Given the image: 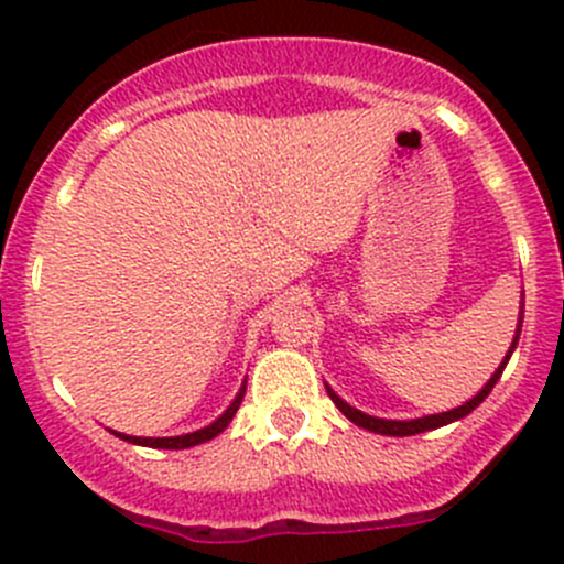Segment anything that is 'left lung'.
I'll use <instances>...</instances> for the list:
<instances>
[{
  "mask_svg": "<svg viewBox=\"0 0 564 564\" xmlns=\"http://www.w3.org/2000/svg\"><path fill=\"white\" fill-rule=\"evenodd\" d=\"M521 322H524V311H521L519 327H516V335H513V344H510L508 355H505V360L499 362V368H497V371L491 373V379H488V382L482 384V390L477 392L475 398H469V401H466V403H460V406L451 409V412H440V414H425V417H414V420H384V417H373V414H366V412H360V409L349 406V403H346L344 398H340V395H335V390L329 388V384H324V388H327V395L333 398V403H335V406H338L340 412H344V417H349L351 423H355V425H360V429H366V431H373V434H384V436H414V434H423V431H434V429H442V425H447V423H456V420L466 417V414H469L471 409H477V406H480L482 401H486V398H488V392L494 390V384H497V382H499V377H502V371H505V366H508L510 355H513V351H516V344H519V335H521Z\"/></svg>",
  "mask_w": 564,
  "mask_h": 564,
  "instance_id": "8db88e82",
  "label": "left lung"
}]
</instances>
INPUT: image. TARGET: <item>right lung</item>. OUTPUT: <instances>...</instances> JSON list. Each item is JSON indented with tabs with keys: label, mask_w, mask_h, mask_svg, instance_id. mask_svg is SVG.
<instances>
[{
	"label": "right lung",
	"mask_w": 564,
	"mask_h": 564,
	"mask_svg": "<svg viewBox=\"0 0 564 564\" xmlns=\"http://www.w3.org/2000/svg\"><path fill=\"white\" fill-rule=\"evenodd\" d=\"M246 384L248 382H242V388L235 395V401L229 403V409H226V412L220 414L215 423L204 425V429H198V431H191V434H180V436H128V434H119V431H111V434L119 436V440L130 442V445L158 447V451H185V447H196V445H202V442L215 440V436L224 434V431L229 429L231 417H235L237 409H240V403H242V398H246Z\"/></svg>",
	"instance_id": "obj_1"
}]
</instances>
